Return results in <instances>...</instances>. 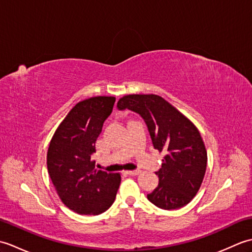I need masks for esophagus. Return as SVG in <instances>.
Segmentation results:
<instances>
[{"label":"esophagus","instance_id":"34e87169","mask_svg":"<svg viewBox=\"0 0 252 252\" xmlns=\"http://www.w3.org/2000/svg\"><path fill=\"white\" fill-rule=\"evenodd\" d=\"M142 172L141 170H134V171H126V174H129V175H134V176H136V175H138Z\"/></svg>","mask_w":252,"mask_h":252}]
</instances>
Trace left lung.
<instances>
[{"label": "left lung", "instance_id": "obj_1", "mask_svg": "<svg viewBox=\"0 0 252 252\" xmlns=\"http://www.w3.org/2000/svg\"><path fill=\"white\" fill-rule=\"evenodd\" d=\"M117 107L137 112L146 122L155 149L165 153L156 172L158 186L147 195L148 200L164 210L187 205L200 189L208 159L205 143L194 123L155 94L126 95Z\"/></svg>", "mask_w": 252, "mask_h": 252}]
</instances>
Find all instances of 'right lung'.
I'll list each match as a JSON object with an SVG mask.
<instances>
[{
  "label": "right lung",
  "mask_w": 252,
  "mask_h": 252,
  "mask_svg": "<svg viewBox=\"0 0 252 252\" xmlns=\"http://www.w3.org/2000/svg\"><path fill=\"white\" fill-rule=\"evenodd\" d=\"M116 97L84 99L68 112L53 135L46 163L63 205L79 215L97 216L115 201L121 175L95 169L92 155Z\"/></svg>",
  "instance_id": "right-lung-1"
}]
</instances>
